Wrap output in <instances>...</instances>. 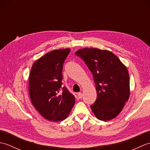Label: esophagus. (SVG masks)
I'll use <instances>...</instances> for the list:
<instances>
[{
  "label": "esophagus",
  "instance_id": "1",
  "mask_svg": "<svg viewBox=\"0 0 150 150\" xmlns=\"http://www.w3.org/2000/svg\"><path fill=\"white\" fill-rule=\"evenodd\" d=\"M77 96L79 98H82V96H83V95H82V93H81V92H79V93H77Z\"/></svg>",
  "mask_w": 150,
  "mask_h": 150
}]
</instances>
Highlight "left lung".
Wrapping results in <instances>:
<instances>
[{
	"label": "left lung",
	"mask_w": 150,
	"mask_h": 150,
	"mask_svg": "<svg viewBox=\"0 0 150 150\" xmlns=\"http://www.w3.org/2000/svg\"><path fill=\"white\" fill-rule=\"evenodd\" d=\"M75 55L80 57L93 74L97 97L91 109L98 119L108 121L122 111L129 97V78L126 67L108 50L84 48Z\"/></svg>",
	"instance_id": "1"
}]
</instances>
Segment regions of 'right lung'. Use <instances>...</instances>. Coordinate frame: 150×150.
<instances>
[{
  "instance_id": "right-lung-1",
  "label": "right lung",
  "mask_w": 150,
  "mask_h": 150,
  "mask_svg": "<svg viewBox=\"0 0 150 150\" xmlns=\"http://www.w3.org/2000/svg\"><path fill=\"white\" fill-rule=\"evenodd\" d=\"M70 50H53L35 62L31 69V101L41 115L50 121L64 120L75 103V97L62 86L63 64Z\"/></svg>"
}]
</instances>
